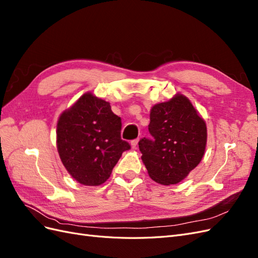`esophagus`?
I'll return each mask as SVG.
<instances>
[{"instance_id":"esophagus-1","label":"esophagus","mask_w":258,"mask_h":258,"mask_svg":"<svg viewBox=\"0 0 258 258\" xmlns=\"http://www.w3.org/2000/svg\"><path fill=\"white\" fill-rule=\"evenodd\" d=\"M138 143H139V139H136V140H134V141H131V146H132V148H137Z\"/></svg>"}]
</instances>
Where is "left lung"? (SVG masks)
<instances>
[{"label": "left lung", "instance_id": "1", "mask_svg": "<svg viewBox=\"0 0 258 258\" xmlns=\"http://www.w3.org/2000/svg\"><path fill=\"white\" fill-rule=\"evenodd\" d=\"M148 131L139 148L148 175L162 185L177 184L196 168L205 155L207 124L185 96L177 93L151 110Z\"/></svg>", "mask_w": 258, "mask_h": 258}]
</instances>
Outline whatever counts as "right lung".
<instances>
[{"label":"right lung","mask_w":258,"mask_h":258,"mask_svg":"<svg viewBox=\"0 0 258 258\" xmlns=\"http://www.w3.org/2000/svg\"><path fill=\"white\" fill-rule=\"evenodd\" d=\"M121 119L106 101L91 92L62 113L57 123V148L64 168L76 182L99 186L112 170L128 142L120 138Z\"/></svg>","instance_id":"obj_1"}]
</instances>
